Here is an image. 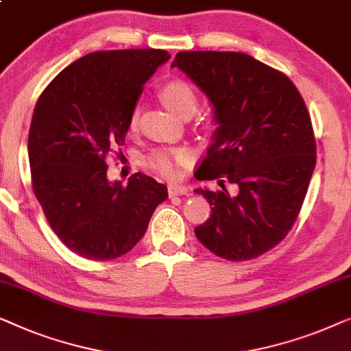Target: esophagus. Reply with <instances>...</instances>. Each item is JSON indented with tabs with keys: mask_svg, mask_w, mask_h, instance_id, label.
Returning <instances> with one entry per match:
<instances>
[{
	"mask_svg": "<svg viewBox=\"0 0 351 351\" xmlns=\"http://www.w3.org/2000/svg\"><path fill=\"white\" fill-rule=\"evenodd\" d=\"M169 194L170 197H175V195H191V191L187 189L184 184H170L169 186Z\"/></svg>",
	"mask_w": 351,
	"mask_h": 351,
	"instance_id": "34e87169",
	"label": "esophagus"
}]
</instances>
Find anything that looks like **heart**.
I'll use <instances>...</instances> for the list:
<instances>
[{
  "label": "heart",
  "mask_w": 351,
  "mask_h": 351,
  "mask_svg": "<svg viewBox=\"0 0 351 351\" xmlns=\"http://www.w3.org/2000/svg\"><path fill=\"white\" fill-rule=\"evenodd\" d=\"M160 98L164 105L176 114L178 117L184 116L186 112L194 114L199 105V98L189 84L182 81H173L162 88ZM138 124V110L132 112L130 128H135ZM191 159L187 151H169V149H157L147 156V165L152 170L160 173L162 176H171L175 173L176 164H184Z\"/></svg>",
  "instance_id": "obj_1"
}]
</instances>
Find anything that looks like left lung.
I'll list each match as a JSON object with an SVG mask.
<instances>
[{"label":"left lung","mask_w":351,"mask_h":351,"mask_svg":"<svg viewBox=\"0 0 351 351\" xmlns=\"http://www.w3.org/2000/svg\"><path fill=\"white\" fill-rule=\"evenodd\" d=\"M171 68L208 98L216 122L195 178L223 189L194 191L211 205L197 239L227 261L258 258L291 230L317 164L302 97L283 73L248 53L178 52Z\"/></svg>","instance_id":"8db88e82"}]
</instances>
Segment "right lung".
I'll list each match as a JSON object with an SVG mask.
<instances>
[{"instance_id":"add662e5","label":"right lung","mask_w":351,"mask_h":351,"mask_svg":"<svg viewBox=\"0 0 351 351\" xmlns=\"http://www.w3.org/2000/svg\"><path fill=\"white\" fill-rule=\"evenodd\" d=\"M160 49L92 52L53 77L28 135L33 191L63 245L90 261L128 253L145 235L165 184L145 173L110 181L105 157L124 145L143 86L169 62Z\"/></svg>"}]
</instances>
